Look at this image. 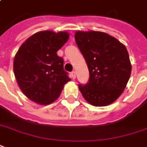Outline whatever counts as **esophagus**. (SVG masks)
Segmentation results:
<instances>
[{
	"mask_svg": "<svg viewBox=\"0 0 147 147\" xmlns=\"http://www.w3.org/2000/svg\"><path fill=\"white\" fill-rule=\"evenodd\" d=\"M71 78L73 79H75L76 78V72L75 71H73L71 73Z\"/></svg>",
	"mask_w": 147,
	"mask_h": 147,
	"instance_id": "obj_1",
	"label": "esophagus"
}]
</instances>
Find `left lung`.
Returning a JSON list of instances; mask_svg holds the SVG:
<instances>
[{"label":"left lung","instance_id":"8db88e82","mask_svg":"<svg viewBox=\"0 0 147 147\" xmlns=\"http://www.w3.org/2000/svg\"><path fill=\"white\" fill-rule=\"evenodd\" d=\"M75 41L85 58L90 78L78 85L84 99L103 107L117 100L126 86L131 63L126 48L118 39L100 31H76Z\"/></svg>","mask_w":147,"mask_h":147}]
</instances>
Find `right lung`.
Masks as SVG:
<instances>
[{
    "instance_id": "add662e5",
    "label": "right lung",
    "mask_w": 147,
    "mask_h": 147,
    "mask_svg": "<svg viewBox=\"0 0 147 147\" xmlns=\"http://www.w3.org/2000/svg\"><path fill=\"white\" fill-rule=\"evenodd\" d=\"M69 37L66 31L43 30L21 45L13 60V73L18 86L28 99L39 104H50L70 81L64 70L63 59L57 54Z\"/></svg>"
}]
</instances>
